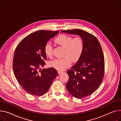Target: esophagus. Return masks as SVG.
I'll use <instances>...</instances> for the list:
<instances>
[{"mask_svg": "<svg viewBox=\"0 0 121 121\" xmlns=\"http://www.w3.org/2000/svg\"><path fill=\"white\" fill-rule=\"evenodd\" d=\"M63 71H61V70H59V71H58V73L59 74H62V73H63Z\"/></svg>", "mask_w": 121, "mask_h": 121, "instance_id": "obj_1", "label": "esophagus"}]
</instances>
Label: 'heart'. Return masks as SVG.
<instances>
[{
	"label": "heart",
	"instance_id": "obj_1",
	"mask_svg": "<svg viewBox=\"0 0 121 121\" xmlns=\"http://www.w3.org/2000/svg\"><path fill=\"white\" fill-rule=\"evenodd\" d=\"M55 42L63 47L64 56L61 59H56L50 62V66L59 70H63L69 67L72 62L77 61L82 54L84 51V42L82 37L77 36L73 38L72 36L62 35L55 39ZM45 55L50 58L53 55L52 46L47 42L44 48Z\"/></svg>",
	"mask_w": 121,
	"mask_h": 121
}]
</instances>
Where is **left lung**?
I'll use <instances>...</instances> for the list:
<instances>
[{
    "mask_svg": "<svg viewBox=\"0 0 121 121\" xmlns=\"http://www.w3.org/2000/svg\"><path fill=\"white\" fill-rule=\"evenodd\" d=\"M80 36L84 42V51L77 62L67 71L69 79L67 89L73 97L81 99L99 88L104 76V60L101 46L96 37L79 29L62 30L61 33Z\"/></svg>",
    "mask_w": 121,
    "mask_h": 121,
    "instance_id": "obj_1",
    "label": "left lung"
}]
</instances>
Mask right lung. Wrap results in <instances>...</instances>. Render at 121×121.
<instances>
[{
    "instance_id": "1",
    "label": "right lung",
    "mask_w": 121,
    "mask_h": 121,
    "mask_svg": "<svg viewBox=\"0 0 121 121\" xmlns=\"http://www.w3.org/2000/svg\"><path fill=\"white\" fill-rule=\"evenodd\" d=\"M59 31L40 30L23 39L16 48L13 67L17 82L27 93L41 96L46 94L58 75L54 68L41 69L47 56L44 48Z\"/></svg>"
}]
</instances>
